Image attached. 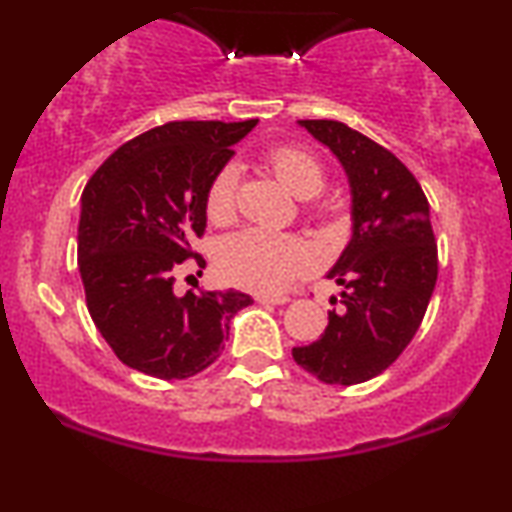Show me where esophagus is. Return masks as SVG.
I'll return each mask as SVG.
<instances>
[{
    "mask_svg": "<svg viewBox=\"0 0 512 512\" xmlns=\"http://www.w3.org/2000/svg\"><path fill=\"white\" fill-rule=\"evenodd\" d=\"M256 300L258 303H263V305H284V303H289V296H268V293H261V296H256Z\"/></svg>",
    "mask_w": 512,
    "mask_h": 512,
    "instance_id": "1",
    "label": "esophagus"
}]
</instances>
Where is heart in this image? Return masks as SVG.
<instances>
[{"instance_id":"heart-1","label":"heart","mask_w":512,"mask_h":512,"mask_svg":"<svg viewBox=\"0 0 512 512\" xmlns=\"http://www.w3.org/2000/svg\"><path fill=\"white\" fill-rule=\"evenodd\" d=\"M263 163L296 198H314L326 186V167L312 151L296 144H277ZM207 216L230 223L237 209V167L223 165L205 193ZM312 265V249L303 237L247 228L226 237L219 247V270L230 284L258 293H279Z\"/></svg>"}]
</instances>
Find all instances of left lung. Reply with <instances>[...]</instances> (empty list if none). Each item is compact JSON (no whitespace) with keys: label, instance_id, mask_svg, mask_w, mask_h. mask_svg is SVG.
<instances>
[{"label":"left lung","instance_id":"8db88e82","mask_svg":"<svg viewBox=\"0 0 512 512\" xmlns=\"http://www.w3.org/2000/svg\"><path fill=\"white\" fill-rule=\"evenodd\" d=\"M326 144L352 186L354 233L328 272L342 289L317 342L293 361L326 384L373 380L415 338L438 279L429 200L389 149L340 121H298Z\"/></svg>","mask_w":512,"mask_h":512}]
</instances>
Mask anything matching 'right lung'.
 I'll list each match as a JSON object with an SVG mask.
<instances>
[{
  "label": "right lung",
  "instance_id": "add662e5",
  "mask_svg": "<svg viewBox=\"0 0 512 512\" xmlns=\"http://www.w3.org/2000/svg\"><path fill=\"white\" fill-rule=\"evenodd\" d=\"M242 123L172 121L125 142L83 188L79 272L97 331L125 366L186 380L219 359L228 324L254 303L240 291L174 293L179 265L205 235V193Z\"/></svg>",
  "mask_w": 512,
  "mask_h": 512
}]
</instances>
